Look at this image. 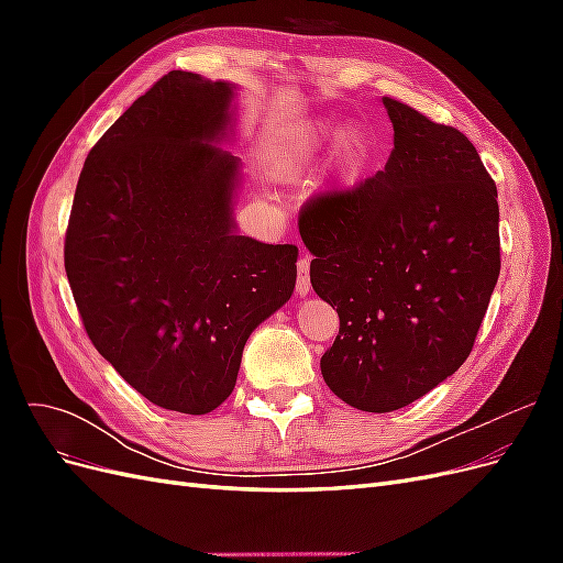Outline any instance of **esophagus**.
<instances>
[{"label": "esophagus", "mask_w": 563, "mask_h": 563, "mask_svg": "<svg viewBox=\"0 0 563 563\" xmlns=\"http://www.w3.org/2000/svg\"><path fill=\"white\" fill-rule=\"evenodd\" d=\"M296 291H298V296H308L312 291V284H310V258H308V255H300V258H298Z\"/></svg>", "instance_id": "1"}]
</instances>
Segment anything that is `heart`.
<instances>
[{"label": "heart", "mask_w": 563, "mask_h": 563, "mask_svg": "<svg viewBox=\"0 0 563 563\" xmlns=\"http://www.w3.org/2000/svg\"><path fill=\"white\" fill-rule=\"evenodd\" d=\"M314 139H305L302 143H296L291 147L282 150L277 155L275 168L284 176H294L300 172V166L305 164L312 155L314 150ZM340 157H343L345 166H356L364 157V135L356 129H347L343 135H340Z\"/></svg>", "instance_id": "1"}]
</instances>
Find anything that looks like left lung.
<instances>
[{
  "instance_id": "obj_1",
  "label": "left lung",
  "mask_w": 563,
  "mask_h": 563,
  "mask_svg": "<svg viewBox=\"0 0 563 563\" xmlns=\"http://www.w3.org/2000/svg\"><path fill=\"white\" fill-rule=\"evenodd\" d=\"M395 147L352 190L312 197L298 230L340 329L321 356L335 397L389 413L465 364L500 275L498 190L465 133L383 98Z\"/></svg>"
}]
</instances>
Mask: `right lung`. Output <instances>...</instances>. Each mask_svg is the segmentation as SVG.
I'll return each instance as SVG.
<instances>
[{
  "label": "right lung",
  "mask_w": 563,
  "mask_h": 563,
  "mask_svg": "<svg viewBox=\"0 0 563 563\" xmlns=\"http://www.w3.org/2000/svg\"><path fill=\"white\" fill-rule=\"evenodd\" d=\"M234 87L172 70L79 174L65 272L93 347L168 411L211 413L253 329L291 298L298 246L236 234L240 157L216 147Z\"/></svg>",
  "instance_id": "1"
}]
</instances>
